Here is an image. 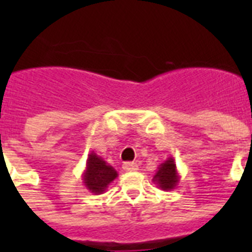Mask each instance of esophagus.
<instances>
[{"label":"esophagus","instance_id":"esophagus-1","mask_svg":"<svg viewBox=\"0 0 252 252\" xmlns=\"http://www.w3.org/2000/svg\"><path fill=\"white\" fill-rule=\"evenodd\" d=\"M124 171H137L138 170V163L137 162H126L123 165Z\"/></svg>","mask_w":252,"mask_h":252}]
</instances>
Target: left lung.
<instances>
[{
  "mask_svg": "<svg viewBox=\"0 0 252 252\" xmlns=\"http://www.w3.org/2000/svg\"><path fill=\"white\" fill-rule=\"evenodd\" d=\"M179 172L175 165V159L168 157L163 163L158 166L156 175L153 176V182L161 188L162 191H172L179 183Z\"/></svg>",
  "mask_w": 252,
  "mask_h": 252,
  "instance_id": "1",
  "label": "left lung"
}]
</instances>
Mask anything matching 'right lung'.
Segmentation results:
<instances>
[{"label":"right lung","instance_id":"1","mask_svg":"<svg viewBox=\"0 0 252 252\" xmlns=\"http://www.w3.org/2000/svg\"><path fill=\"white\" fill-rule=\"evenodd\" d=\"M118 178V171L108 165L102 157L91 152L86 161V167L82 172V180L85 187L94 195L106 192L112 182Z\"/></svg>","mask_w":252,"mask_h":252}]
</instances>
